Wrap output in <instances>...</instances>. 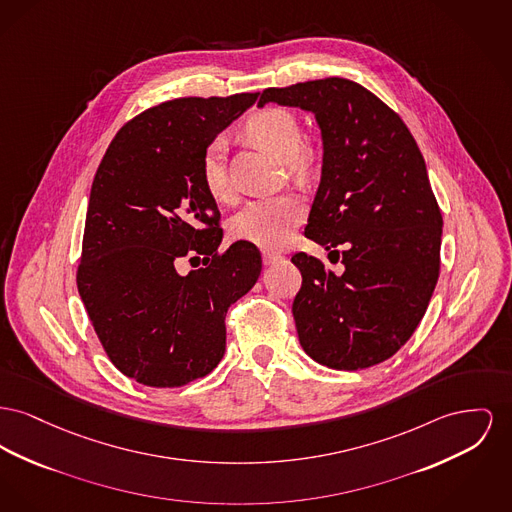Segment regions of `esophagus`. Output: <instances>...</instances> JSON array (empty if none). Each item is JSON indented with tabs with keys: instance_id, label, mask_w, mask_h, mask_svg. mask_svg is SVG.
<instances>
[{
	"instance_id": "obj_1",
	"label": "esophagus",
	"mask_w": 512,
	"mask_h": 512,
	"mask_svg": "<svg viewBox=\"0 0 512 512\" xmlns=\"http://www.w3.org/2000/svg\"><path fill=\"white\" fill-rule=\"evenodd\" d=\"M278 259H282L278 253H271V251H265V253H263V263H265V265H272V263H276Z\"/></svg>"
}]
</instances>
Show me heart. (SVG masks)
Wrapping results in <instances>:
<instances>
[{
	"mask_svg": "<svg viewBox=\"0 0 512 512\" xmlns=\"http://www.w3.org/2000/svg\"><path fill=\"white\" fill-rule=\"evenodd\" d=\"M245 135L267 151L284 158L290 172L305 178L315 164L313 147L303 139L300 120L286 108H263L245 121ZM201 181L216 201L230 195V183L222 158V143L214 141L201 160ZM305 218V205L292 193L272 195L245 205L230 224L236 240L253 243L267 251L286 247Z\"/></svg>",
	"mask_w": 512,
	"mask_h": 512,
	"instance_id": "1",
	"label": "heart"
}]
</instances>
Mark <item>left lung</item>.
I'll use <instances>...</instances> for the list:
<instances>
[{
  "label": "left lung",
  "mask_w": 512,
  "mask_h": 512,
  "mask_svg": "<svg viewBox=\"0 0 512 512\" xmlns=\"http://www.w3.org/2000/svg\"><path fill=\"white\" fill-rule=\"evenodd\" d=\"M267 102L315 114L323 176L305 238L344 265L336 276L317 257H292L300 344L340 371L389 360L418 329L441 269L443 216L418 143L392 108L350 79L272 87L259 106Z\"/></svg>",
  "instance_id": "1"
}]
</instances>
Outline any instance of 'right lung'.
I'll return each mask as SVG.
<instances>
[{
  "label": "right lung",
  "instance_id": "add662e5",
  "mask_svg": "<svg viewBox=\"0 0 512 512\" xmlns=\"http://www.w3.org/2000/svg\"><path fill=\"white\" fill-rule=\"evenodd\" d=\"M257 96L160 102L121 127L96 170L77 288L106 356L141 385L209 375L226 350L228 307L261 274L253 243L218 251L220 211L201 181L207 147ZM183 256L204 267L183 277Z\"/></svg>",
  "mask_w": 512,
  "mask_h": 512
}]
</instances>
